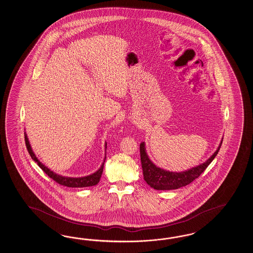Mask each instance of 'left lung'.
<instances>
[{"instance_id":"obj_1","label":"left lung","mask_w":253,"mask_h":253,"mask_svg":"<svg viewBox=\"0 0 253 253\" xmlns=\"http://www.w3.org/2000/svg\"><path fill=\"white\" fill-rule=\"evenodd\" d=\"M223 142V138L219 144L216 151L209 157L205 162L198 165L196 167L191 168L189 169L180 172L169 171L158 168L152 162L145 148V143L140 144V154H141V162L143 168L144 180L146 183L158 191H169L177 190L178 188L184 187L190 184L195 178L205 170V169L210 165L214 157L218 154L219 149Z\"/></svg>"}]
</instances>
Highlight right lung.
<instances>
[{"instance_id":"right-lung-1","label":"right lung","mask_w":253,"mask_h":253,"mask_svg":"<svg viewBox=\"0 0 253 253\" xmlns=\"http://www.w3.org/2000/svg\"><path fill=\"white\" fill-rule=\"evenodd\" d=\"M25 141H26V145H27L28 153H29L31 158L34 160L35 162L38 163L39 167L48 175L49 178H52L57 183L63 185V186H66V187H70V188H84V187L95 186V185L97 184L99 182L100 178H101V175H102L103 168H104V163H105V160H106V157L104 158L102 165L100 166V168L96 172H94L93 174H90L88 176H84V177H80V178L65 177V176L56 174L55 172L48 169L45 165L41 163V161L39 160V158L36 157L34 152L32 150L30 143L28 141V135H27L26 132H25ZM105 151H107V143L105 144Z\"/></svg>"}]
</instances>
